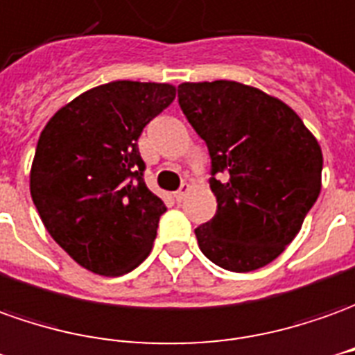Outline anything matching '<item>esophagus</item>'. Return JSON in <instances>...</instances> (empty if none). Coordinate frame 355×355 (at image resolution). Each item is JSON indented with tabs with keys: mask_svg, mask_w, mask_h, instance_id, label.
<instances>
[{
	"mask_svg": "<svg viewBox=\"0 0 355 355\" xmlns=\"http://www.w3.org/2000/svg\"><path fill=\"white\" fill-rule=\"evenodd\" d=\"M189 191H191V185H189V183H183L182 187H180V191H175V195H173V197H175V201H183Z\"/></svg>",
	"mask_w": 355,
	"mask_h": 355,
	"instance_id": "esophagus-1",
	"label": "esophagus"
}]
</instances>
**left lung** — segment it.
Returning a JSON list of instances; mask_svg holds the SVG:
<instances>
[{
    "instance_id": "obj_1",
    "label": "left lung",
    "mask_w": 355,
    "mask_h": 355,
    "mask_svg": "<svg viewBox=\"0 0 355 355\" xmlns=\"http://www.w3.org/2000/svg\"><path fill=\"white\" fill-rule=\"evenodd\" d=\"M178 98L207 143L218 209L195 230L202 255L232 272L275 261L321 193L322 153L282 100L236 80L183 83Z\"/></svg>"
}]
</instances>
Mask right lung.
<instances>
[{
  "label": "right lung",
  "mask_w": 355,
  "mask_h": 355,
  "mask_svg": "<svg viewBox=\"0 0 355 355\" xmlns=\"http://www.w3.org/2000/svg\"><path fill=\"white\" fill-rule=\"evenodd\" d=\"M173 98L168 83L114 80L71 100L40 133L34 207L55 243L90 272H131L153 249L166 205L146 187L137 141Z\"/></svg>",
  "instance_id": "add662e5"
}]
</instances>
